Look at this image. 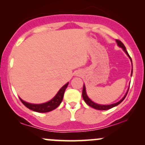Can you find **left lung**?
I'll list each match as a JSON object with an SVG mask.
<instances>
[{
  "label": "left lung",
  "instance_id": "left-lung-1",
  "mask_svg": "<svg viewBox=\"0 0 145 145\" xmlns=\"http://www.w3.org/2000/svg\"><path fill=\"white\" fill-rule=\"evenodd\" d=\"M116 43H117V45L118 46H119V47L122 48L123 50V51L125 52V54H127V55L128 56V57L129 58V59H130L131 62V64H132V61H131V57L129 56V54H128L127 51L126 50V48H125V46H124V44H123L122 42H121V41L119 40H117L116 39ZM132 72H133V67H132V69H131V76H132ZM128 90H129V89H127V92H126L125 95H124V97L122 98V99H121L120 101H119L118 102L116 103H114V104H110V105H102V104H96V103H95L92 100H91L90 98L88 97L87 94H86V87H85V85L84 84V86H83V89H82V97L83 99H84V101L86 102V104L89 105V106H91V107L95 109H97V110H108V109H110L114 107V106H118L119 104H121V102H122L124 100V99L125 98L126 95H127V92H128Z\"/></svg>",
  "mask_w": 145,
  "mask_h": 145
}]
</instances>
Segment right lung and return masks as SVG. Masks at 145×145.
Returning a JSON list of instances; mask_svg holds the SVG:
<instances>
[{
  "label": "right lung",
  "mask_w": 145,
  "mask_h": 145,
  "mask_svg": "<svg viewBox=\"0 0 145 145\" xmlns=\"http://www.w3.org/2000/svg\"><path fill=\"white\" fill-rule=\"evenodd\" d=\"M68 84H69V82H67V84H65L63 87H61V89L58 91V93H56V95L54 96L51 100L48 101L46 103H44V104H31V103H28L26 102V101H24L23 99H22L20 97L19 98L20 99V101L22 102V104H24L26 108L31 110H33L35 111V112H50V111L56 108L61 104V103L62 102L65 91L66 88L67 87Z\"/></svg>",
  "instance_id": "1"
}]
</instances>
